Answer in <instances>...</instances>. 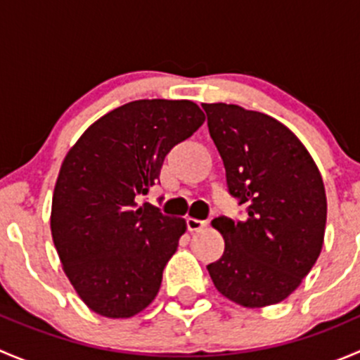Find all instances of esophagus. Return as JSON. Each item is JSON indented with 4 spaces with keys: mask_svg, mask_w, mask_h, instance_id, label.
<instances>
[{
    "mask_svg": "<svg viewBox=\"0 0 360 360\" xmlns=\"http://www.w3.org/2000/svg\"><path fill=\"white\" fill-rule=\"evenodd\" d=\"M207 226V221L202 219H193V217H188L186 219V228L188 231H200Z\"/></svg>",
    "mask_w": 360,
    "mask_h": 360,
    "instance_id": "34e87169",
    "label": "esophagus"
}]
</instances>
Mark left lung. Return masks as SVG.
Returning <instances> with one entry per match:
<instances>
[{
  "label": "left lung",
  "instance_id": "left-lung-1",
  "mask_svg": "<svg viewBox=\"0 0 360 360\" xmlns=\"http://www.w3.org/2000/svg\"><path fill=\"white\" fill-rule=\"evenodd\" d=\"M202 108L228 191L248 210L244 221H212L224 252L207 270L228 300L248 308L275 304L321 254L328 216L322 176L301 141L271 116L224 103Z\"/></svg>",
  "mask_w": 360,
  "mask_h": 360
}]
</instances>
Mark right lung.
Returning <instances> with one entry per match:
<instances>
[{
    "label": "right lung",
    "mask_w": 360,
    "mask_h": 360,
    "mask_svg": "<svg viewBox=\"0 0 360 360\" xmlns=\"http://www.w3.org/2000/svg\"><path fill=\"white\" fill-rule=\"evenodd\" d=\"M205 122L191 101L143 99L97 120L69 150L52 198V238L83 303L129 319L158 294L186 223L137 198L158 183L163 160Z\"/></svg>",
    "instance_id": "obj_1"
}]
</instances>
